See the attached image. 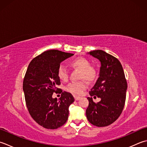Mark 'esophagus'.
Returning <instances> with one entry per match:
<instances>
[{"label": "esophagus", "mask_w": 147, "mask_h": 147, "mask_svg": "<svg viewBox=\"0 0 147 147\" xmlns=\"http://www.w3.org/2000/svg\"><path fill=\"white\" fill-rule=\"evenodd\" d=\"M74 99H75L76 100H80V99H81V97H78V96H74Z\"/></svg>", "instance_id": "esophagus-1"}]
</instances>
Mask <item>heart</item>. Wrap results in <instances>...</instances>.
Segmentation results:
<instances>
[{"label":"heart","mask_w":147,"mask_h":147,"mask_svg":"<svg viewBox=\"0 0 147 147\" xmlns=\"http://www.w3.org/2000/svg\"><path fill=\"white\" fill-rule=\"evenodd\" d=\"M70 65L74 69L80 70V79H85L88 82L92 81L96 76V69L90 66V63L84 58H77L70 62ZM59 78L62 81H66L68 79V71L64 66L60 65L57 71ZM87 87V84L85 81L73 82L68 84L66 90L74 95L81 94L83 91Z\"/></svg>","instance_id":"heart-1"}]
</instances>
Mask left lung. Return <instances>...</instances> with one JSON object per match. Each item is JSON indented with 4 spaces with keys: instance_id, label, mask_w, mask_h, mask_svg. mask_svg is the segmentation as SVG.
<instances>
[{
    "instance_id": "left-lung-1",
    "label": "left lung",
    "mask_w": 147,
    "mask_h": 147,
    "mask_svg": "<svg viewBox=\"0 0 147 147\" xmlns=\"http://www.w3.org/2000/svg\"><path fill=\"white\" fill-rule=\"evenodd\" d=\"M88 54L98 59L100 63L99 78L89 93L94 97H99L100 100L95 103L92 97H87L89 104L86 115L92 124L105 127L113 123L122 113L125 101L127 82L122 66L115 57L100 50L90 51Z\"/></svg>"
}]
</instances>
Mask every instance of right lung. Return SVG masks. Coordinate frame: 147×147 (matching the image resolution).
Segmentation results:
<instances>
[{
	"instance_id": "1",
	"label": "right lung",
	"mask_w": 147,
	"mask_h": 147,
	"mask_svg": "<svg viewBox=\"0 0 147 147\" xmlns=\"http://www.w3.org/2000/svg\"><path fill=\"white\" fill-rule=\"evenodd\" d=\"M74 54L56 50L46 51L32 60L23 83L26 105L32 119L42 127L55 129L67 121L69 107L74 101L72 94L63 92L58 100L53 98L60 88L57 75L60 64Z\"/></svg>"
}]
</instances>
